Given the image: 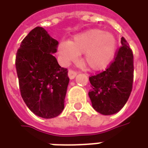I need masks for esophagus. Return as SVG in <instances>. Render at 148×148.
<instances>
[{
	"mask_svg": "<svg viewBox=\"0 0 148 148\" xmlns=\"http://www.w3.org/2000/svg\"><path fill=\"white\" fill-rule=\"evenodd\" d=\"M76 75H77V72L72 71V70H70L68 71V77H70V79H71V80L74 79V77H76Z\"/></svg>",
	"mask_w": 148,
	"mask_h": 148,
	"instance_id": "1",
	"label": "esophagus"
}]
</instances>
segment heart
<instances>
[{
    "mask_svg": "<svg viewBox=\"0 0 148 148\" xmlns=\"http://www.w3.org/2000/svg\"><path fill=\"white\" fill-rule=\"evenodd\" d=\"M115 37L105 31L93 29L77 34L70 42H61L58 53L65 63L76 60L83 54L82 61L93 71H100L109 66L116 51Z\"/></svg>",
    "mask_w": 148,
    "mask_h": 148,
    "instance_id": "b5f03b06",
    "label": "heart"
}]
</instances>
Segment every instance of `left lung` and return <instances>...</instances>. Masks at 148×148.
I'll return each mask as SVG.
<instances>
[{
    "mask_svg": "<svg viewBox=\"0 0 148 148\" xmlns=\"http://www.w3.org/2000/svg\"><path fill=\"white\" fill-rule=\"evenodd\" d=\"M114 61L106 71L90 77L92 106L103 115H112L126 104L133 83V54L124 37Z\"/></svg>",
    "mask_w": 148,
    "mask_h": 148,
    "instance_id": "1",
    "label": "left lung"
}]
</instances>
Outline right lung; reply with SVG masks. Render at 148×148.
<instances>
[{
	"label": "right lung",
	"mask_w": 148,
	"mask_h": 148,
	"mask_svg": "<svg viewBox=\"0 0 148 148\" xmlns=\"http://www.w3.org/2000/svg\"><path fill=\"white\" fill-rule=\"evenodd\" d=\"M58 42L41 27L31 31L21 42L16 68L22 98L38 116H58L64 109L69 77L54 54Z\"/></svg>",
	"instance_id": "obj_1"
}]
</instances>
